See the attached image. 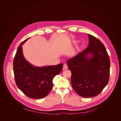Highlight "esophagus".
I'll use <instances>...</instances> for the list:
<instances>
[{"mask_svg": "<svg viewBox=\"0 0 121 121\" xmlns=\"http://www.w3.org/2000/svg\"><path fill=\"white\" fill-rule=\"evenodd\" d=\"M63 69H68V65L67 64H64L63 65Z\"/></svg>", "mask_w": 121, "mask_h": 121, "instance_id": "esophagus-1", "label": "esophagus"}]
</instances>
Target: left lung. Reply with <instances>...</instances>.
Segmentation results:
<instances>
[{
  "label": "left lung",
  "mask_w": 121,
  "mask_h": 121,
  "mask_svg": "<svg viewBox=\"0 0 121 121\" xmlns=\"http://www.w3.org/2000/svg\"><path fill=\"white\" fill-rule=\"evenodd\" d=\"M89 44L82 52L67 61L71 71V84L80 96L92 97L99 94L109 78L110 60L104 46L90 34Z\"/></svg>",
  "instance_id": "1"
}]
</instances>
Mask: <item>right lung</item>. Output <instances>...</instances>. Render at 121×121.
I'll list each match as a JSON object with an SVG mask.
<instances>
[{"label": "right lung", "mask_w": 121, "mask_h": 121, "mask_svg": "<svg viewBox=\"0 0 121 121\" xmlns=\"http://www.w3.org/2000/svg\"><path fill=\"white\" fill-rule=\"evenodd\" d=\"M29 38L21 43L13 62V73L18 88L29 98L40 99L46 96L53 87L54 76L59 74L63 64L42 67L32 65L25 59L22 45Z\"/></svg>", "instance_id": "obj_1"}]
</instances>
